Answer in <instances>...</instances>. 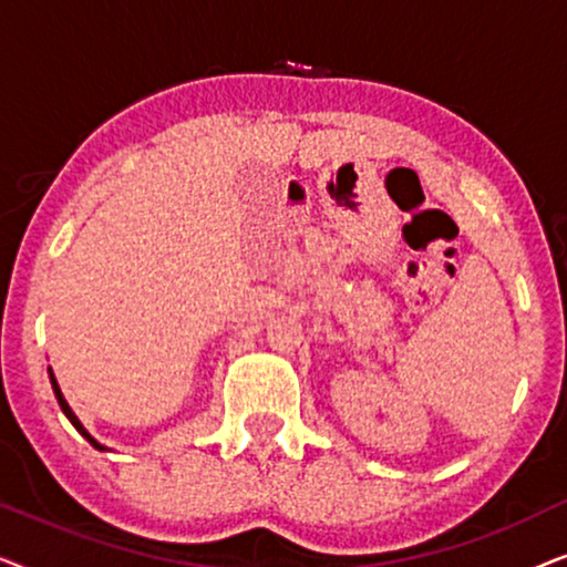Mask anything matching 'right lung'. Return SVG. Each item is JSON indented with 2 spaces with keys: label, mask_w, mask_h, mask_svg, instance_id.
I'll return each instance as SVG.
<instances>
[{
  "label": "right lung",
  "mask_w": 567,
  "mask_h": 567,
  "mask_svg": "<svg viewBox=\"0 0 567 567\" xmlns=\"http://www.w3.org/2000/svg\"><path fill=\"white\" fill-rule=\"evenodd\" d=\"M49 377H51V386H53V394H56V400H59V405H61V410H64V415L69 417V421H72V425H74V429H76V431H80V433H82V436H84V439H87L92 446H95V449H100V452H103V449H105V446H103V444H100V441H95V439H92V436H90V433H87V429H84V425L80 423V417H76V415H74V410H72V408H69V402L64 400V394H61V390H59V382H56V377H53V371H51V369H49Z\"/></svg>",
  "instance_id": "1"
}]
</instances>
